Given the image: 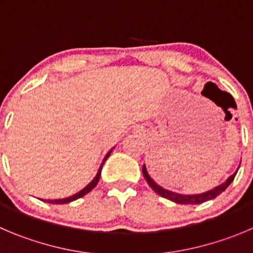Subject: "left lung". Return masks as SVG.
I'll list each match as a JSON object with an SVG mask.
<instances>
[{
	"label": "left lung",
	"mask_w": 253,
	"mask_h": 253,
	"mask_svg": "<svg viewBox=\"0 0 253 253\" xmlns=\"http://www.w3.org/2000/svg\"><path fill=\"white\" fill-rule=\"evenodd\" d=\"M142 173H143V177H145V178H146V181H147L148 186H150V187L152 188V190L155 191V192H157L160 196H162V197L167 198V200H169V201L176 202V204H181V205H197V204H202V202L209 201V200H212V198L217 197V196H218L219 193H222L223 191H225L226 188H227L228 186L231 185V182H232V181H233V178H235V176H236V173H237V172H235V173H233L232 176L228 177V180L226 181L225 183L217 186L216 188H213V190L209 191V192L201 193V195H180V193L171 192V191H167V190H165V188L160 187V186L157 185V183H156L155 181H153L150 176H148L147 169H146L145 165H143V167H142Z\"/></svg>",
	"instance_id": "obj_1"
}]
</instances>
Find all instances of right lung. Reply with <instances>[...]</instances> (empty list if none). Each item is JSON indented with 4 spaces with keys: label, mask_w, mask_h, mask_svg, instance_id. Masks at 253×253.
I'll list each match as a JSON object with an SVG mask.
<instances>
[{
    "label": "right lung",
    "mask_w": 253,
    "mask_h": 253,
    "mask_svg": "<svg viewBox=\"0 0 253 253\" xmlns=\"http://www.w3.org/2000/svg\"><path fill=\"white\" fill-rule=\"evenodd\" d=\"M110 153H111V151H110V152L107 153V155H106L105 160H103L102 165H101V167H100V169H98V172H97V174H96V177H94L93 180H92L91 182H89L88 185H87L86 187L84 188V190H81V191H80L79 193H76V195H73V196H70V197H67V198H62V200H48V201H47V202H49V204H58V205H62V204H68V202H72V201H75V200H77V198H80V197H84V195H87V193H88L89 191H92V190H93V188L96 187V185H97V183H98V181H100V176H101V169H102V166H103V164H105V161H106V160L108 159V156H110Z\"/></svg>",
    "instance_id": "obj_1"
}]
</instances>
